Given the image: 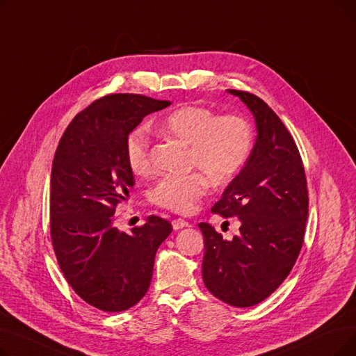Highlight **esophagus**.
<instances>
[{
    "label": "esophagus",
    "instance_id": "esophagus-1",
    "mask_svg": "<svg viewBox=\"0 0 356 356\" xmlns=\"http://www.w3.org/2000/svg\"><path fill=\"white\" fill-rule=\"evenodd\" d=\"M172 225H173V229H175V231H179V229H183V228H189L191 223L186 222L184 219H175V220L172 222Z\"/></svg>",
    "mask_w": 356,
    "mask_h": 356
}]
</instances>
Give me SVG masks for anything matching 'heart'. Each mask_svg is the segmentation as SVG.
I'll return each mask as SVG.
<instances>
[{
	"instance_id": "heart-1",
	"label": "heart",
	"mask_w": 356,
	"mask_h": 356,
	"mask_svg": "<svg viewBox=\"0 0 356 356\" xmlns=\"http://www.w3.org/2000/svg\"><path fill=\"white\" fill-rule=\"evenodd\" d=\"M160 134L188 147L186 164L197 170L184 176H167L157 181L149 199L160 208L188 215L208 191V180L215 186L229 183L245 165L254 144L250 122L239 115H222L207 106L186 105L159 125ZM125 156L136 176L152 172L149 140L137 129L127 140Z\"/></svg>"
}]
</instances>
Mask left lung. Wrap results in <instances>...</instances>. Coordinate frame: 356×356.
Wrapping results in <instances>:
<instances>
[{
  "label": "left lung",
  "mask_w": 356,
  "mask_h": 356,
  "mask_svg": "<svg viewBox=\"0 0 356 356\" xmlns=\"http://www.w3.org/2000/svg\"><path fill=\"white\" fill-rule=\"evenodd\" d=\"M250 109L257 137L236 177L212 207L238 218L239 234L223 239L207 222L202 277L223 303L251 307L282 284L300 254L309 213L307 184L297 145L275 112L248 92L228 89Z\"/></svg>",
  "instance_id": "obj_1"
}]
</instances>
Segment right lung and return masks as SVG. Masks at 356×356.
I'll return each mask as SVG.
<instances>
[{"mask_svg": "<svg viewBox=\"0 0 356 356\" xmlns=\"http://www.w3.org/2000/svg\"><path fill=\"white\" fill-rule=\"evenodd\" d=\"M168 101L108 95L73 118L56 149L50 179V232L72 289L104 312L137 305L149 287L154 258L172 223L149 215L131 234L114 225L115 208L136 184L125 145L145 115Z\"/></svg>", "mask_w": 356, "mask_h": 356, "instance_id": "add662e5", "label": "right lung"}]
</instances>
